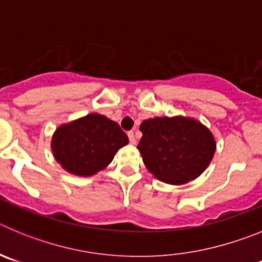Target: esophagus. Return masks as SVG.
I'll return each mask as SVG.
<instances>
[{
    "instance_id": "esophagus-1",
    "label": "esophagus",
    "mask_w": 262,
    "mask_h": 262,
    "mask_svg": "<svg viewBox=\"0 0 262 262\" xmlns=\"http://www.w3.org/2000/svg\"><path fill=\"white\" fill-rule=\"evenodd\" d=\"M127 135H128V139H129V143H131V144H136V139H135V134L133 133V131H129L128 134H127Z\"/></svg>"
}]
</instances>
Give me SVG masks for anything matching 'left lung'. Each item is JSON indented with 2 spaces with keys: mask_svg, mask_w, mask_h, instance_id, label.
Listing matches in <instances>:
<instances>
[{
  "mask_svg": "<svg viewBox=\"0 0 262 262\" xmlns=\"http://www.w3.org/2000/svg\"><path fill=\"white\" fill-rule=\"evenodd\" d=\"M140 131L143 163L165 184L182 185L200 177L216 149L211 131L194 118H151L140 124Z\"/></svg>",
  "mask_w": 262,
  "mask_h": 262,
  "instance_id": "1",
  "label": "left lung"
}]
</instances>
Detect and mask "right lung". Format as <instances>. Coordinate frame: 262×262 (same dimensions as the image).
Returning <instances> with one entry per match:
<instances>
[{
  "instance_id": "obj_1",
  "label": "right lung",
  "mask_w": 262,
  "mask_h": 262,
  "mask_svg": "<svg viewBox=\"0 0 262 262\" xmlns=\"http://www.w3.org/2000/svg\"><path fill=\"white\" fill-rule=\"evenodd\" d=\"M128 138L114 120L92 113L61 124L51 140L52 155L71 174L89 177L103 170Z\"/></svg>"
}]
</instances>
